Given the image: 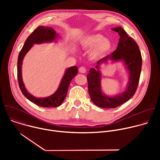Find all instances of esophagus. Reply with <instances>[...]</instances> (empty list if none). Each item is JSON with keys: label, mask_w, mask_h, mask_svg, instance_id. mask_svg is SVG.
Segmentation results:
<instances>
[{"label": "esophagus", "mask_w": 160, "mask_h": 160, "mask_svg": "<svg viewBox=\"0 0 160 160\" xmlns=\"http://www.w3.org/2000/svg\"><path fill=\"white\" fill-rule=\"evenodd\" d=\"M79 72L82 73H85L86 72V68L85 67H83V66H81L80 68H79Z\"/></svg>", "instance_id": "obj_1"}]
</instances>
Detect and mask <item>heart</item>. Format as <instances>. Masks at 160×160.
<instances>
[{
  "instance_id": "obj_1",
  "label": "heart",
  "mask_w": 160,
  "mask_h": 160,
  "mask_svg": "<svg viewBox=\"0 0 160 160\" xmlns=\"http://www.w3.org/2000/svg\"><path fill=\"white\" fill-rule=\"evenodd\" d=\"M80 47L83 49L92 48L89 56L92 59H98L105 56L112 48L111 41L101 34H91L85 37L80 42Z\"/></svg>"
}]
</instances>
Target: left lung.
<instances>
[{
	"label": "left lung",
	"mask_w": 160,
	"mask_h": 160,
	"mask_svg": "<svg viewBox=\"0 0 160 160\" xmlns=\"http://www.w3.org/2000/svg\"><path fill=\"white\" fill-rule=\"evenodd\" d=\"M112 30L118 32L120 37L117 49L112 52L111 55L100 59L96 66L97 70L90 68L87 76L90 99L96 106L102 108H116L133 97L139 85L142 68L141 53L135 40L128 37L122 27L113 28ZM109 59L123 60L130 74L129 82L126 90L123 94L114 98L103 95L100 88V72L98 65Z\"/></svg>",
	"instance_id": "8db88e82"
}]
</instances>
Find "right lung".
Wrapping results in <instances>:
<instances>
[{"instance_id": "1", "label": "right lung", "mask_w": 160, "mask_h": 160, "mask_svg": "<svg viewBox=\"0 0 160 160\" xmlns=\"http://www.w3.org/2000/svg\"><path fill=\"white\" fill-rule=\"evenodd\" d=\"M57 37L55 30L51 27L40 26L37 27L27 38L23 47L21 49L18 59L17 73L19 87L21 92L28 100L33 103L44 108H52L59 106L65 99L68 87L72 80L78 73V68L75 66L68 68L61 80L60 85L56 92L47 98H36L30 94L26 90L21 77V64L25 54L33 46L34 43L52 42Z\"/></svg>"}]
</instances>
